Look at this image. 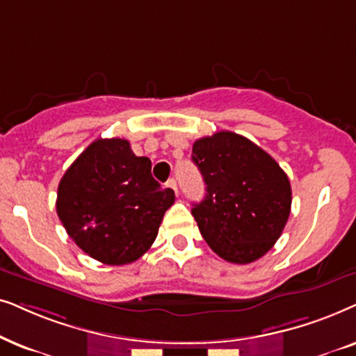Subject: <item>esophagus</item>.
I'll use <instances>...</instances> for the list:
<instances>
[{"label": "esophagus", "instance_id": "34e87169", "mask_svg": "<svg viewBox=\"0 0 356 356\" xmlns=\"http://www.w3.org/2000/svg\"><path fill=\"white\" fill-rule=\"evenodd\" d=\"M165 186L170 187L175 193H177V182H175V179H169V181H168V184H165Z\"/></svg>", "mask_w": 356, "mask_h": 356}]
</instances>
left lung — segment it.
I'll return each mask as SVG.
<instances>
[{"label": "left lung", "instance_id": "obj_1", "mask_svg": "<svg viewBox=\"0 0 356 356\" xmlns=\"http://www.w3.org/2000/svg\"><path fill=\"white\" fill-rule=\"evenodd\" d=\"M207 195L192 208L207 244L231 264H250L280 238L291 210V186L277 161L233 131L192 146Z\"/></svg>", "mask_w": 356, "mask_h": 356}]
</instances>
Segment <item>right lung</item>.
Here are the masks:
<instances>
[{
	"instance_id": "add662e5",
	"label": "right lung",
	"mask_w": 356,
	"mask_h": 356,
	"mask_svg": "<svg viewBox=\"0 0 356 356\" xmlns=\"http://www.w3.org/2000/svg\"><path fill=\"white\" fill-rule=\"evenodd\" d=\"M174 200L129 141L99 138L61 177L56 213L79 249L102 264L125 265L151 248Z\"/></svg>"
}]
</instances>
